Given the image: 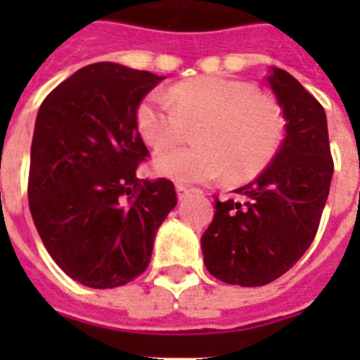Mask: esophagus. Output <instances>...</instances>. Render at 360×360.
Instances as JSON below:
<instances>
[{
    "label": "esophagus",
    "mask_w": 360,
    "mask_h": 360,
    "mask_svg": "<svg viewBox=\"0 0 360 360\" xmlns=\"http://www.w3.org/2000/svg\"><path fill=\"white\" fill-rule=\"evenodd\" d=\"M177 196H179V200H185L186 196H191L192 192H194V188H191V186L183 185V183H177Z\"/></svg>",
    "instance_id": "obj_1"
}]
</instances>
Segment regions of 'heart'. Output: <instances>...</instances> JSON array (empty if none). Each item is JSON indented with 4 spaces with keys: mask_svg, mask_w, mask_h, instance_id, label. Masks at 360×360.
<instances>
[{
    "mask_svg": "<svg viewBox=\"0 0 360 360\" xmlns=\"http://www.w3.org/2000/svg\"><path fill=\"white\" fill-rule=\"evenodd\" d=\"M168 103L147 95L136 110L141 138L153 149L179 143L194 129L198 146L155 157V172L181 183H207L228 172L230 181L257 175L278 151L282 115L269 97L240 80L200 76L169 87Z\"/></svg>",
    "mask_w": 360,
    "mask_h": 360,
    "instance_id": "b5f03b06",
    "label": "heart"
}]
</instances>
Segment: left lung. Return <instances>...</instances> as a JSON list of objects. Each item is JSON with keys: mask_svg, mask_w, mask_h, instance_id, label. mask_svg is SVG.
Returning a JSON list of instances; mask_svg holds the SVG:
<instances>
[{"mask_svg": "<svg viewBox=\"0 0 360 360\" xmlns=\"http://www.w3.org/2000/svg\"><path fill=\"white\" fill-rule=\"evenodd\" d=\"M267 86L285 117V136L267 168L237 198L214 200L202 236L203 263L226 284L265 285L290 271L318 233L335 162L323 106L282 69Z\"/></svg>", "mask_w": 360, "mask_h": 360, "instance_id": "1", "label": "left lung"}]
</instances>
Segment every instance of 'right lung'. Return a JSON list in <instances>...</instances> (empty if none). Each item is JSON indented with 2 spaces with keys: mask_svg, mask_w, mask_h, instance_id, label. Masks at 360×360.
<instances>
[{
  "mask_svg": "<svg viewBox=\"0 0 360 360\" xmlns=\"http://www.w3.org/2000/svg\"><path fill=\"white\" fill-rule=\"evenodd\" d=\"M162 76L117 63L76 70L42 101L27 198L52 259L87 288H117L151 262L158 226L177 205L169 179H138L147 157L136 110Z\"/></svg>",
  "mask_w": 360,
  "mask_h": 360,
  "instance_id": "obj_1",
  "label": "right lung"
}]
</instances>
